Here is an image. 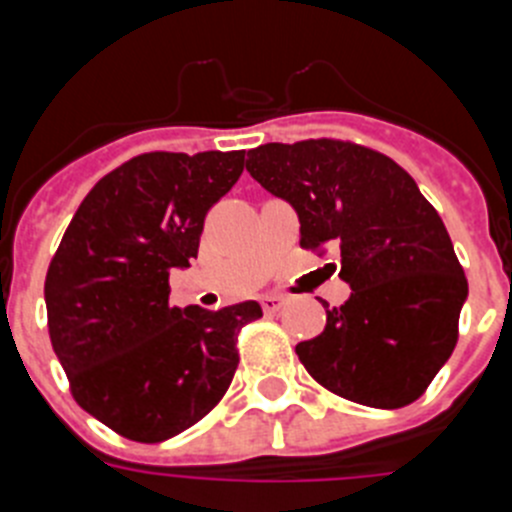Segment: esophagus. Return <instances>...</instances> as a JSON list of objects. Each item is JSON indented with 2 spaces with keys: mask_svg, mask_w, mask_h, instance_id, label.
I'll return each instance as SVG.
<instances>
[{
  "mask_svg": "<svg viewBox=\"0 0 512 512\" xmlns=\"http://www.w3.org/2000/svg\"><path fill=\"white\" fill-rule=\"evenodd\" d=\"M284 305H287V300H284L282 295H264V297H261V307H264V312H279Z\"/></svg>",
  "mask_w": 512,
  "mask_h": 512,
  "instance_id": "esophagus-1",
  "label": "esophagus"
}]
</instances>
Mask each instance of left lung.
<instances>
[{"mask_svg": "<svg viewBox=\"0 0 512 512\" xmlns=\"http://www.w3.org/2000/svg\"><path fill=\"white\" fill-rule=\"evenodd\" d=\"M246 169L295 207L302 248H341L330 266H341L351 297L325 310L320 336L295 348L310 377L369 408L418 400L459 341L469 284L413 176L384 153L336 138L266 143L248 151Z\"/></svg>", "mask_w": 512, "mask_h": 512, "instance_id": "1", "label": "left lung"}]
</instances>
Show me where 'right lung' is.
I'll use <instances>...</instances> for the list:
<instances>
[{
  "mask_svg": "<svg viewBox=\"0 0 512 512\" xmlns=\"http://www.w3.org/2000/svg\"><path fill=\"white\" fill-rule=\"evenodd\" d=\"M243 151L135 156L84 197L45 274L53 351L71 395L120 436L158 443L205 418L238 369L259 302L169 305V271L197 259L205 215L243 174Z\"/></svg>",
  "mask_w": 512,
  "mask_h": 512,
  "instance_id": "add662e5",
  "label": "right lung"
}]
</instances>
